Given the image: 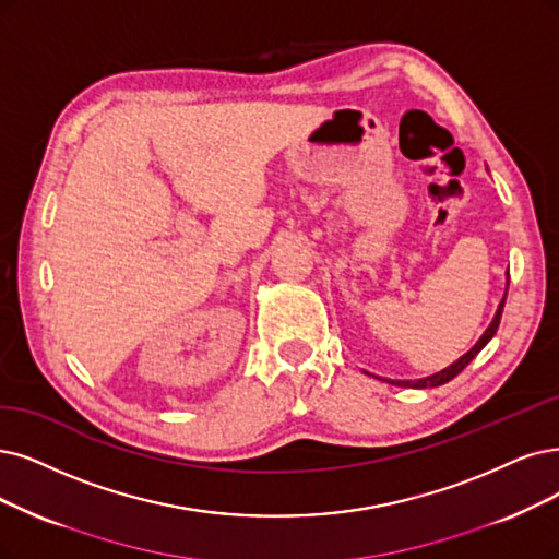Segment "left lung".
I'll return each instance as SVG.
<instances>
[{"mask_svg": "<svg viewBox=\"0 0 559 559\" xmlns=\"http://www.w3.org/2000/svg\"><path fill=\"white\" fill-rule=\"evenodd\" d=\"M507 285H509V278H507ZM504 301H507V293H504V297H502V301H500V306H498V311H495V318L490 320V324L486 326V332L481 334V338L474 343L467 353L461 357V359H456L453 361L451 366H447V368H442V370H438V373H432V376H428V378H419V380H389V378H378V376H373V378H378V380H382V382H386V384H394V386H407V389H432V386H440V384H447L449 380H453L456 378L461 370L477 357L481 349L488 345V341L495 336V332H498V326H500V320H502V311H504ZM366 376H370V373H366Z\"/></svg>", "mask_w": 559, "mask_h": 559, "instance_id": "8db88e82", "label": "left lung"}]
</instances>
